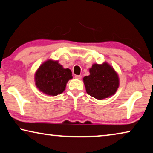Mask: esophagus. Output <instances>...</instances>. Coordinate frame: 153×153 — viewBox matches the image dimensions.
Returning a JSON list of instances; mask_svg holds the SVG:
<instances>
[{"instance_id":"esophagus-1","label":"esophagus","mask_w":153,"mask_h":153,"mask_svg":"<svg viewBox=\"0 0 153 153\" xmlns=\"http://www.w3.org/2000/svg\"><path fill=\"white\" fill-rule=\"evenodd\" d=\"M75 78L76 79H81L82 78V76H79V75H76V76H75Z\"/></svg>"}]
</instances>
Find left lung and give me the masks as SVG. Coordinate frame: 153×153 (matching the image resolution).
I'll return each mask as SVG.
<instances>
[{
  "mask_svg": "<svg viewBox=\"0 0 153 153\" xmlns=\"http://www.w3.org/2000/svg\"><path fill=\"white\" fill-rule=\"evenodd\" d=\"M90 74L83 79L88 94L102 100L113 95L117 91L119 77L108 63L94 64L90 69Z\"/></svg>",
  "mask_w": 153,
  "mask_h": 153,
  "instance_id": "obj_1",
  "label": "left lung"
}]
</instances>
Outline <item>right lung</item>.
Returning a JSON list of instances; mask_svg holds the SVG:
<instances>
[{"label":"right lung","instance_id":"1","mask_svg":"<svg viewBox=\"0 0 153 153\" xmlns=\"http://www.w3.org/2000/svg\"><path fill=\"white\" fill-rule=\"evenodd\" d=\"M69 69H64L58 61L48 60L41 65L35 74L36 85L41 92L51 96L63 92L72 78Z\"/></svg>","mask_w":153,"mask_h":153}]
</instances>
